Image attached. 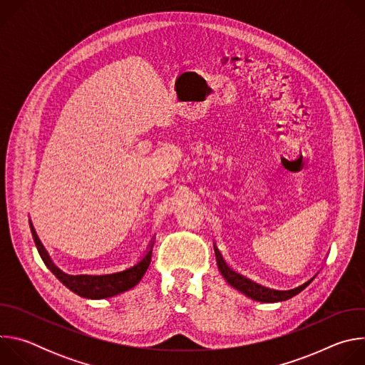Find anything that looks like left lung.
I'll list each match as a JSON object with an SVG mask.
<instances>
[{"label":"left lung","instance_id":"1","mask_svg":"<svg viewBox=\"0 0 365 365\" xmlns=\"http://www.w3.org/2000/svg\"><path fill=\"white\" fill-rule=\"evenodd\" d=\"M214 250H215V255H217V264L218 269L222 274V277L228 282V284H231L234 289H237L238 292H241L242 294L248 296L252 300L257 302H263V303H276V302H284L293 296H296L297 293H300L306 286L310 284V282L317 277V274L319 272H317L310 279H307L304 283L292 287V289H284V290H277V289H270L266 286H262L259 283H255L252 280H250L248 277L234 272L232 269L228 267V264L224 262V258L220 252V250L217 248V245L214 244Z\"/></svg>","mask_w":365,"mask_h":365}]
</instances>
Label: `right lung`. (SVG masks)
Wrapping results in <instances>:
<instances>
[{
	"mask_svg": "<svg viewBox=\"0 0 365 365\" xmlns=\"http://www.w3.org/2000/svg\"><path fill=\"white\" fill-rule=\"evenodd\" d=\"M29 222H30V230H31L34 244L47 269L53 273L69 290H72L73 293L85 299H107L133 289L135 284H138V282L143 279L144 273L150 266L154 238L150 241L147 250L144 251L143 257L138 259V262L134 266L127 267L125 270L108 273V274H68L51 262L48 252L46 251L44 245L41 244L33 227L31 220Z\"/></svg>",
	"mask_w": 365,
	"mask_h": 365,
	"instance_id": "1",
	"label": "right lung"
}]
</instances>
